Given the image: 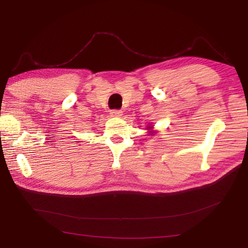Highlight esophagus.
Segmentation results:
<instances>
[{
    "label": "esophagus",
    "mask_w": 248,
    "mask_h": 248,
    "mask_svg": "<svg viewBox=\"0 0 248 248\" xmlns=\"http://www.w3.org/2000/svg\"><path fill=\"white\" fill-rule=\"evenodd\" d=\"M110 116L114 117V118H121V116H123V111H121V110H111Z\"/></svg>",
    "instance_id": "obj_1"
}]
</instances>
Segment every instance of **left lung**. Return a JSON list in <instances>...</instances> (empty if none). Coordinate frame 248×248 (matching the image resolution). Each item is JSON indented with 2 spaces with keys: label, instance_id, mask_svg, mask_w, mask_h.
Returning <instances> with one entry per match:
<instances>
[{
  "label": "left lung",
  "instance_id": "1",
  "mask_svg": "<svg viewBox=\"0 0 248 248\" xmlns=\"http://www.w3.org/2000/svg\"><path fill=\"white\" fill-rule=\"evenodd\" d=\"M146 130H149V136H154L155 133H156L157 131H155L154 130V127H153V124H148V127H146Z\"/></svg>",
  "mask_w": 248,
  "mask_h": 248
}]
</instances>
